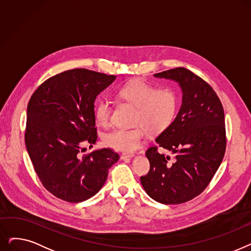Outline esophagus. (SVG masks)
Instances as JSON below:
<instances>
[{
    "label": "esophagus",
    "mask_w": 251,
    "mask_h": 251,
    "mask_svg": "<svg viewBox=\"0 0 251 251\" xmlns=\"http://www.w3.org/2000/svg\"><path fill=\"white\" fill-rule=\"evenodd\" d=\"M135 154L133 152H123L121 154V159L125 160V159H131V157H133Z\"/></svg>",
    "instance_id": "34e87169"
}]
</instances>
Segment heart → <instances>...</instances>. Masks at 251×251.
I'll return each mask as SVG.
<instances>
[{
  "mask_svg": "<svg viewBox=\"0 0 251 251\" xmlns=\"http://www.w3.org/2000/svg\"><path fill=\"white\" fill-rule=\"evenodd\" d=\"M118 97L136 107L132 123L134 128H116L102 135V141L110 148L121 151H134L146 137L148 130L159 134L173 123L179 108V97L171 87H160L143 80H132L117 90ZM97 122L108 126L112 117L109 100H100L95 109Z\"/></svg>",
  "mask_w": 251,
  "mask_h": 251,
  "instance_id": "1",
  "label": "heart"
}]
</instances>
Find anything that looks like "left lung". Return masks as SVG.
<instances>
[{"mask_svg": "<svg viewBox=\"0 0 251 251\" xmlns=\"http://www.w3.org/2000/svg\"><path fill=\"white\" fill-rule=\"evenodd\" d=\"M154 76L178 81L183 100L174 122L147 151L151 168L140 182L154 201L180 204L200 195L219 169L227 144L225 115L213 87L192 71L177 67ZM160 147L174 152L172 162Z\"/></svg>", "mask_w": 251, "mask_h": 251, "instance_id": "obj_1", "label": "left lung"}]
</instances>
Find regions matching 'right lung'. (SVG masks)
<instances>
[{
    "label": "right lung",
    "mask_w": 251,
    "mask_h": 251,
    "mask_svg": "<svg viewBox=\"0 0 251 251\" xmlns=\"http://www.w3.org/2000/svg\"><path fill=\"white\" fill-rule=\"evenodd\" d=\"M115 78L67 70L47 79L28 101L26 150L44 187L62 201L81 202L97 194L119 160L109 148L82 154L98 139L95 100Z\"/></svg>",
    "instance_id": "add662e5"
}]
</instances>
